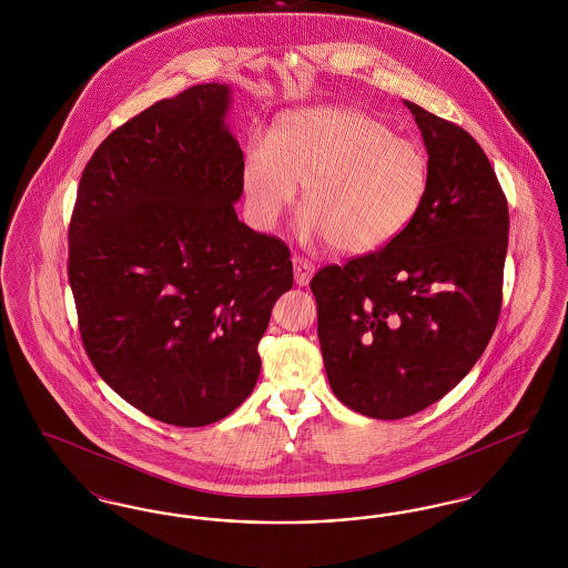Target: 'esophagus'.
I'll use <instances>...</instances> for the list:
<instances>
[{"instance_id":"obj_1","label":"esophagus","mask_w":568,"mask_h":568,"mask_svg":"<svg viewBox=\"0 0 568 568\" xmlns=\"http://www.w3.org/2000/svg\"><path fill=\"white\" fill-rule=\"evenodd\" d=\"M292 262H294V276H296L297 285H308V281L315 274V266L308 260L300 257V255H296Z\"/></svg>"}]
</instances>
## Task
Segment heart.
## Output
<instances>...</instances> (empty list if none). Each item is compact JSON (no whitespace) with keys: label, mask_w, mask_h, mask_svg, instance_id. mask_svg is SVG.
I'll return each mask as SVG.
<instances>
[{"label":"heart","mask_w":568,"mask_h":568,"mask_svg":"<svg viewBox=\"0 0 568 568\" xmlns=\"http://www.w3.org/2000/svg\"><path fill=\"white\" fill-rule=\"evenodd\" d=\"M302 187L300 232L345 255H368L394 243L417 216L428 185L426 151L349 109L302 110L268 144L253 146L243 172L253 221L268 230Z\"/></svg>","instance_id":"b5f03b06"}]
</instances>
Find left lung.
Masks as SVG:
<instances>
[{"mask_svg": "<svg viewBox=\"0 0 568 568\" xmlns=\"http://www.w3.org/2000/svg\"><path fill=\"white\" fill-rule=\"evenodd\" d=\"M424 135L430 185L394 243L311 281L334 396L403 419L477 364L498 324L509 209L484 149L456 123L405 102Z\"/></svg>", "mask_w": 568, "mask_h": 568, "instance_id": "left-lung-1", "label": "left lung"}]
</instances>
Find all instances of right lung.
Listing matches in <instances>:
<instances>
[{"mask_svg":"<svg viewBox=\"0 0 568 568\" xmlns=\"http://www.w3.org/2000/svg\"><path fill=\"white\" fill-rule=\"evenodd\" d=\"M230 87L195 84L116 128L84 165L68 278L98 375L163 424L200 428L253 392L287 244L234 211L244 160Z\"/></svg>","mask_w":568,"mask_h":568,"instance_id":"1","label":"right lung"}]
</instances>
